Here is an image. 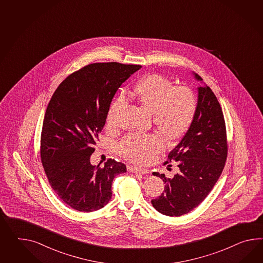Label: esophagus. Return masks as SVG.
<instances>
[{
  "mask_svg": "<svg viewBox=\"0 0 263 263\" xmlns=\"http://www.w3.org/2000/svg\"><path fill=\"white\" fill-rule=\"evenodd\" d=\"M127 171L132 172V173L142 174V175L149 174V170L147 169L139 168V167L133 166V165H127Z\"/></svg>",
  "mask_w": 263,
  "mask_h": 263,
  "instance_id": "obj_1",
  "label": "esophagus"
}]
</instances>
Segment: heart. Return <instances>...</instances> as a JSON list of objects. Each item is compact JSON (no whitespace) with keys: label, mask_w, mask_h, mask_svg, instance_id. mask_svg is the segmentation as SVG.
<instances>
[{"label":"heart","mask_w":263,"mask_h":263,"mask_svg":"<svg viewBox=\"0 0 263 263\" xmlns=\"http://www.w3.org/2000/svg\"><path fill=\"white\" fill-rule=\"evenodd\" d=\"M134 95L140 103L153 112L155 124L170 138L181 137L192 124L197 111V102L192 92L176 86L167 78L150 75L135 86ZM127 103L124 93L111 104L107 114L110 126L119 124L121 109ZM166 146V140L160 133H133L126 135L119 143V152L126 160L146 163Z\"/></svg>","instance_id":"heart-1"}]
</instances>
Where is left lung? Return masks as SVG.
Here are the masks:
<instances>
[{
  "mask_svg": "<svg viewBox=\"0 0 263 263\" xmlns=\"http://www.w3.org/2000/svg\"><path fill=\"white\" fill-rule=\"evenodd\" d=\"M195 77L202 79L198 74ZM228 153L224 117L218 99L207 85L199 87L197 111L192 124L168 155L164 165L177 161L173 178L153 173L165 183L164 193L151 202L169 217L187 214L204 200L222 173Z\"/></svg>",
  "mask_w": 263,
  "mask_h": 263,
  "instance_id": "left-lung-1",
  "label": "left lung"
}]
</instances>
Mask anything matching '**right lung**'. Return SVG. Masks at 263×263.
Segmentation results:
<instances>
[{"mask_svg": "<svg viewBox=\"0 0 263 263\" xmlns=\"http://www.w3.org/2000/svg\"><path fill=\"white\" fill-rule=\"evenodd\" d=\"M140 64L95 63L65 78L52 95L41 135V160L52 189L65 204L80 212L103 208L111 185L126 166L109 159L104 166L90 163L117 90Z\"/></svg>", "mask_w": 263, "mask_h": 263, "instance_id": "add662e5", "label": "right lung"}]
</instances>
